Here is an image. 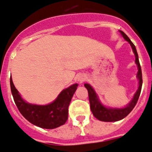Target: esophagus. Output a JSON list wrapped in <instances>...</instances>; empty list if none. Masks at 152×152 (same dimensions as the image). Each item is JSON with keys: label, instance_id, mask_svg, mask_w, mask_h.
Here are the masks:
<instances>
[{"label": "esophagus", "instance_id": "esophagus-1", "mask_svg": "<svg viewBox=\"0 0 152 152\" xmlns=\"http://www.w3.org/2000/svg\"><path fill=\"white\" fill-rule=\"evenodd\" d=\"M87 79V77H86L85 75H80L78 77H77V80L80 83H82L83 82H84Z\"/></svg>", "mask_w": 152, "mask_h": 152}]
</instances>
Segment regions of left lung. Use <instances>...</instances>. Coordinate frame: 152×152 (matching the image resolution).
Listing matches in <instances>:
<instances>
[{
    "mask_svg": "<svg viewBox=\"0 0 152 152\" xmlns=\"http://www.w3.org/2000/svg\"><path fill=\"white\" fill-rule=\"evenodd\" d=\"M120 32L121 33L124 38L130 43V44L132 47V49H133V53L135 54V56H136V63L138 66L137 77L139 79V81H140L139 88H138V90L136 91V93H135L133 99L130 102V103L126 107L123 108H105V106L102 105V103L99 102V100L98 97H97L95 91L93 90L91 86L87 84V83H85L84 87L87 88V91H88L89 101H90V109H91L92 113H93V116L95 117L96 118H97L98 120H99V121H120V120L123 119L125 117L127 116L131 112V111L133 109L135 105L137 103V101L139 99V97H140V93H141L142 85V75L141 66H140V61H139V56H138L136 47H135L133 42L130 41V39L127 37V35L124 31H121Z\"/></svg>",
    "mask_w": 152,
    "mask_h": 152,
    "instance_id": "left-lung-1",
    "label": "left lung"
}]
</instances>
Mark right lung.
<instances>
[{
    "mask_svg": "<svg viewBox=\"0 0 152 152\" xmlns=\"http://www.w3.org/2000/svg\"><path fill=\"white\" fill-rule=\"evenodd\" d=\"M77 83L62 90L52 103L32 105L21 98L10 78V88L15 103L22 115L30 123L44 129H54L65 124L68 120L69 105L77 87Z\"/></svg>",
    "mask_w": 152,
    "mask_h": 152,
    "instance_id": "add662e5",
    "label": "right lung"
}]
</instances>
